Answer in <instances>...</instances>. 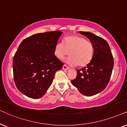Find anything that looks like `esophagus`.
Wrapping results in <instances>:
<instances>
[{
    "mask_svg": "<svg viewBox=\"0 0 127 127\" xmlns=\"http://www.w3.org/2000/svg\"><path fill=\"white\" fill-rule=\"evenodd\" d=\"M69 68H70V67L67 66L65 64H64L63 66V70H68Z\"/></svg>",
    "mask_w": 127,
    "mask_h": 127,
    "instance_id": "esophagus-1",
    "label": "esophagus"
}]
</instances>
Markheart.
I'll return each mask as SVG.
<instances>
[{"mask_svg": "<svg viewBox=\"0 0 127 127\" xmlns=\"http://www.w3.org/2000/svg\"><path fill=\"white\" fill-rule=\"evenodd\" d=\"M67 62L70 64L84 67L89 64L94 54V45L86 38L72 35L65 37L63 44L57 42L54 48V53L57 58L63 60L69 55Z\"/></svg>", "mask_w": 127, "mask_h": 127, "instance_id": "obj_1", "label": "heart"}]
</instances>
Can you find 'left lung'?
<instances>
[{
  "label": "left lung",
  "instance_id": "1",
  "mask_svg": "<svg viewBox=\"0 0 127 127\" xmlns=\"http://www.w3.org/2000/svg\"><path fill=\"white\" fill-rule=\"evenodd\" d=\"M87 36L94 45V54L90 63L77 70L75 79L71 81L79 92L91 96L103 91L110 79L114 60L107 41L89 32L79 31Z\"/></svg>",
  "mask_w": 127,
  "mask_h": 127
}]
</instances>
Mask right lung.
I'll use <instances>...</instances> for the list:
<instances>
[{
	"label": "right lung",
	"instance_id": "right-lung-1",
	"mask_svg": "<svg viewBox=\"0 0 127 127\" xmlns=\"http://www.w3.org/2000/svg\"><path fill=\"white\" fill-rule=\"evenodd\" d=\"M63 33L55 31L36 33L24 39L13 60L14 81L22 94L32 99L45 95L63 63L54 53Z\"/></svg>",
	"mask_w": 127,
	"mask_h": 127
}]
</instances>
